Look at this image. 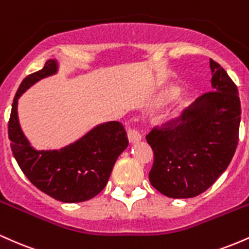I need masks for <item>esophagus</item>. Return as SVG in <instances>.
<instances>
[{"mask_svg": "<svg viewBox=\"0 0 249 249\" xmlns=\"http://www.w3.org/2000/svg\"><path fill=\"white\" fill-rule=\"evenodd\" d=\"M127 137H128V141L132 142V144L141 142L142 139V133L139 132V130H137V128H130L127 132Z\"/></svg>", "mask_w": 249, "mask_h": 249, "instance_id": "esophagus-1", "label": "esophagus"}]
</instances>
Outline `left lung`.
Segmentation results:
<instances>
[{"label":"left lung","mask_w":249,"mask_h":249,"mask_svg":"<svg viewBox=\"0 0 249 249\" xmlns=\"http://www.w3.org/2000/svg\"><path fill=\"white\" fill-rule=\"evenodd\" d=\"M210 68L213 91L146 136L154 153L150 182L168 198H193L205 192L225 172L238 146V88L213 59Z\"/></svg>","instance_id":"obj_1"}]
</instances>
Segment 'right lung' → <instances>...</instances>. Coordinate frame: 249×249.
<instances>
[{
    "label": "right lung",
    "mask_w": 249,
    "mask_h": 249,
    "mask_svg": "<svg viewBox=\"0 0 249 249\" xmlns=\"http://www.w3.org/2000/svg\"><path fill=\"white\" fill-rule=\"evenodd\" d=\"M58 71L56 59H48L42 70L23 79L14 98L8 134L10 147L22 172L35 186L62 202H82L107 186L113 165L128 145L119 122L97 125L72 144L59 150L37 151L24 136L18 122V98L41 79Z\"/></svg>",
    "instance_id": "obj_1"
}]
</instances>
